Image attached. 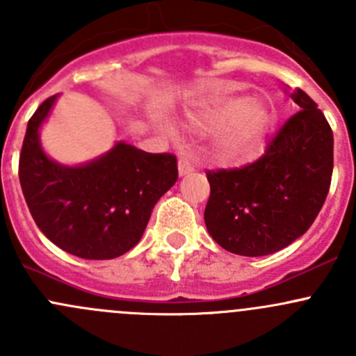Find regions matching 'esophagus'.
I'll use <instances>...</instances> for the list:
<instances>
[{
    "mask_svg": "<svg viewBox=\"0 0 356 356\" xmlns=\"http://www.w3.org/2000/svg\"><path fill=\"white\" fill-rule=\"evenodd\" d=\"M177 167H179V175H181V177L182 175H188L191 174V172H195V165H193L189 160H186V158H181V160H179Z\"/></svg>",
    "mask_w": 356,
    "mask_h": 356,
    "instance_id": "esophagus-1",
    "label": "esophagus"
}]
</instances>
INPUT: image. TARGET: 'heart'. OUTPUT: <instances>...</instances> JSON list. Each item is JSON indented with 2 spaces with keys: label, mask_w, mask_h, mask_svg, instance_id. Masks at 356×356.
<instances>
[{
  "label": "heart",
  "mask_w": 356,
  "mask_h": 356,
  "mask_svg": "<svg viewBox=\"0 0 356 356\" xmlns=\"http://www.w3.org/2000/svg\"><path fill=\"white\" fill-rule=\"evenodd\" d=\"M189 124L201 132L222 131L218 149L225 158L239 160L250 156L261 145L272 124V111L258 99L224 96L195 111Z\"/></svg>",
  "instance_id": "1"
}]
</instances>
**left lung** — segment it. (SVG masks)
Segmentation results:
<instances>
[{
  "instance_id": "1",
  "label": "left lung",
  "mask_w": 356,
  "mask_h": 356,
  "mask_svg": "<svg viewBox=\"0 0 356 356\" xmlns=\"http://www.w3.org/2000/svg\"><path fill=\"white\" fill-rule=\"evenodd\" d=\"M300 111L268 143L265 155L232 170L207 172L204 224L217 245L241 257L282 250L310 229L331 186L334 138L305 91L291 95Z\"/></svg>"
}]
</instances>
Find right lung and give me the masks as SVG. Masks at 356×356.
<instances>
[{"label": "right lung", "mask_w": 356, "mask_h": 356, "mask_svg": "<svg viewBox=\"0 0 356 356\" xmlns=\"http://www.w3.org/2000/svg\"><path fill=\"white\" fill-rule=\"evenodd\" d=\"M58 95L41 103L25 131L19 177L32 218L67 253L111 260L139 243L156 201L177 181V158L124 141L82 165L44 153L39 129Z\"/></svg>", "instance_id": "1"}]
</instances>
